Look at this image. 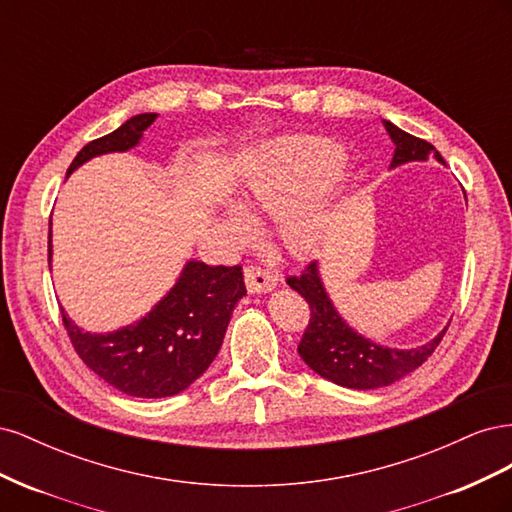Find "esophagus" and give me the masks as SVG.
Masks as SVG:
<instances>
[{
	"label": "esophagus",
	"mask_w": 512,
	"mask_h": 512,
	"mask_svg": "<svg viewBox=\"0 0 512 512\" xmlns=\"http://www.w3.org/2000/svg\"><path fill=\"white\" fill-rule=\"evenodd\" d=\"M243 277H245V286L250 292H267L277 286V275L258 265H247L243 269Z\"/></svg>",
	"instance_id": "1"
}]
</instances>
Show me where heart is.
Returning a JSON list of instances; mask_svg holds the SVG:
<instances>
[{"label":"heart","instance_id":"obj_1","mask_svg":"<svg viewBox=\"0 0 512 512\" xmlns=\"http://www.w3.org/2000/svg\"><path fill=\"white\" fill-rule=\"evenodd\" d=\"M342 147L318 136L277 138L260 149L247 168L241 205L254 218L282 216L280 235L294 254L314 250L329 209L342 192L346 175ZM230 224L245 232L239 213H230Z\"/></svg>","mask_w":512,"mask_h":512}]
</instances>
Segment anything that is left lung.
Wrapping results in <instances>:
<instances>
[{
    "label": "left lung",
    "mask_w": 512,
    "mask_h": 512,
    "mask_svg": "<svg viewBox=\"0 0 512 512\" xmlns=\"http://www.w3.org/2000/svg\"><path fill=\"white\" fill-rule=\"evenodd\" d=\"M395 143V156L391 168L429 160V156L444 164L438 149L431 143L416 138L404 130L384 121ZM286 284L297 290L309 305V322L297 346L301 359L312 367L316 374L327 378L346 389H380L389 386L399 378L408 376L410 371L421 367L442 342L448 327L429 344L412 350H395L378 346L369 339L356 335L348 324L339 318L327 292L322 288L316 262H309L299 275H288Z\"/></svg>",
    "instance_id": "1"
}]
</instances>
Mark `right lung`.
I'll return each instance as SVG.
<instances>
[{"mask_svg": "<svg viewBox=\"0 0 512 512\" xmlns=\"http://www.w3.org/2000/svg\"><path fill=\"white\" fill-rule=\"evenodd\" d=\"M156 119V113L136 115L115 132L87 143L76 153L68 175L100 153L132 149ZM243 294L241 265L209 267L192 260L175 288L132 327L98 335L81 331L64 312L61 320L81 361L113 389L145 399L170 397L188 389L211 365Z\"/></svg>", "mask_w": 512, "mask_h": 512, "instance_id": "1", "label": "right lung"}]
</instances>
